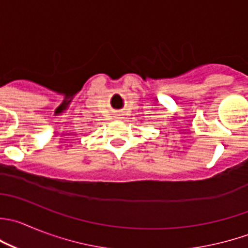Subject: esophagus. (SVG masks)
Here are the masks:
<instances>
[{
	"instance_id": "obj_1",
	"label": "esophagus",
	"mask_w": 248,
	"mask_h": 248,
	"mask_svg": "<svg viewBox=\"0 0 248 248\" xmlns=\"http://www.w3.org/2000/svg\"><path fill=\"white\" fill-rule=\"evenodd\" d=\"M115 119H116V120H122V119H124V115H122L121 112L119 111L116 115H115Z\"/></svg>"
}]
</instances>
